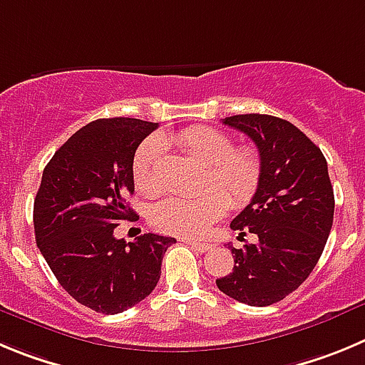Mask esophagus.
<instances>
[{
    "mask_svg": "<svg viewBox=\"0 0 365 365\" xmlns=\"http://www.w3.org/2000/svg\"><path fill=\"white\" fill-rule=\"evenodd\" d=\"M185 242L190 245V247L195 249V251H198V252H207V251H212V249H215V245H212V244H203V242H196V240L187 238Z\"/></svg>",
    "mask_w": 365,
    "mask_h": 365,
    "instance_id": "obj_1",
    "label": "esophagus"
}]
</instances>
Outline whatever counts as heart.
I'll return each mask as SVG.
<instances>
[{
	"instance_id": "1",
	"label": "heart",
	"mask_w": 365,
	"mask_h": 365,
	"mask_svg": "<svg viewBox=\"0 0 365 365\" xmlns=\"http://www.w3.org/2000/svg\"><path fill=\"white\" fill-rule=\"evenodd\" d=\"M169 142L182 153L207 167L200 196H167L154 203L149 212L150 223L169 235L202 236L229 209V202L242 207L255 196L262 178L258 150L236 145L223 130L195 125L173 134ZM167 147L162 138H149L136 150L133 162L134 185L147 196L163 189V167Z\"/></svg>"
}]
</instances>
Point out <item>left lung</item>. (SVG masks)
Instances as JSON below:
<instances>
[{"instance_id": "8db88e82", "label": "left lung", "mask_w": 365, "mask_h": 365, "mask_svg": "<svg viewBox=\"0 0 365 365\" xmlns=\"http://www.w3.org/2000/svg\"><path fill=\"white\" fill-rule=\"evenodd\" d=\"M223 123L255 142L262 178L231 222L235 231L258 236V244L231 247L235 267L216 285L242 304L265 307L300 287L317 265L333 227V185L322 150L287 120L238 114Z\"/></svg>"}]
</instances>
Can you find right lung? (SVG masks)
Here are the masks:
<instances>
[{"label": "right lung", "mask_w": 365, "mask_h": 365, "mask_svg": "<svg viewBox=\"0 0 365 365\" xmlns=\"http://www.w3.org/2000/svg\"><path fill=\"white\" fill-rule=\"evenodd\" d=\"M158 123L136 118L91 121L56 150L34 200L36 244L61 287L96 313L116 314L153 293L175 238L114 236L134 211L133 162Z\"/></svg>", "instance_id": "add662e5"}]
</instances>
